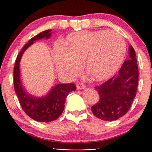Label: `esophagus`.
I'll return each instance as SVG.
<instances>
[{"label":"esophagus","instance_id":"obj_1","mask_svg":"<svg viewBox=\"0 0 152 152\" xmlns=\"http://www.w3.org/2000/svg\"><path fill=\"white\" fill-rule=\"evenodd\" d=\"M78 90H82V89H85V85H84L82 83H79L76 86Z\"/></svg>","mask_w":152,"mask_h":152}]
</instances>
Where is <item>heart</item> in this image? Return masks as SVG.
Returning <instances> with one entry per match:
<instances>
[{
  "instance_id": "b5f03b06",
  "label": "heart",
  "mask_w": 152,
  "mask_h": 152,
  "mask_svg": "<svg viewBox=\"0 0 152 152\" xmlns=\"http://www.w3.org/2000/svg\"><path fill=\"white\" fill-rule=\"evenodd\" d=\"M123 37L113 31H84L70 34L65 40V48H56L53 53L58 69L73 76L86 61L87 72L96 80L113 76L123 62L126 54Z\"/></svg>"
}]
</instances>
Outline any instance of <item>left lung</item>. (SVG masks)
<instances>
[{"label": "left lung", "mask_w": 152, "mask_h": 152, "mask_svg": "<svg viewBox=\"0 0 152 152\" xmlns=\"http://www.w3.org/2000/svg\"><path fill=\"white\" fill-rule=\"evenodd\" d=\"M129 55L117 74L95 87L99 99L91 110L93 115L102 120L115 121L124 116L135 97L139 74L135 51L132 45L129 48Z\"/></svg>", "instance_id": "8db88e82"}]
</instances>
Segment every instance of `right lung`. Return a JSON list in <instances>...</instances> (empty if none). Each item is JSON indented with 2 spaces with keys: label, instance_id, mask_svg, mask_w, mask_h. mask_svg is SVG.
I'll return each mask as SVG.
<instances>
[{
  "label": "right lung",
  "instance_id": "1",
  "mask_svg": "<svg viewBox=\"0 0 152 152\" xmlns=\"http://www.w3.org/2000/svg\"><path fill=\"white\" fill-rule=\"evenodd\" d=\"M51 30L44 31L28 41L17 56L14 67V87L21 107L31 118L38 122H50L60 116L65 108L66 97L69 93L76 90L75 84H59L52 87L50 93L42 98L31 96L23 90L20 78V62L23 53L34 40L50 37Z\"/></svg>",
  "mask_w": 152,
  "mask_h": 152
}]
</instances>
